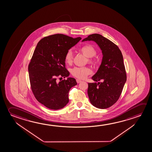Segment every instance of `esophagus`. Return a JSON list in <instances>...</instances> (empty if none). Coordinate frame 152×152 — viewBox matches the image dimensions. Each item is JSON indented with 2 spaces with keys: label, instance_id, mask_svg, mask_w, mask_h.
I'll list each match as a JSON object with an SVG mask.
<instances>
[{
  "label": "esophagus",
  "instance_id": "34e87169",
  "mask_svg": "<svg viewBox=\"0 0 152 152\" xmlns=\"http://www.w3.org/2000/svg\"><path fill=\"white\" fill-rule=\"evenodd\" d=\"M76 82H77V83H80L82 82V80H78V79H77V80H76Z\"/></svg>",
  "mask_w": 152,
  "mask_h": 152
}]
</instances>
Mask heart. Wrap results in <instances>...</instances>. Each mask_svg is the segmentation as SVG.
I'll list each match as a JSON object with an SVG mask.
<instances>
[{"label": "heart", "instance_id": "obj_1", "mask_svg": "<svg viewBox=\"0 0 152 152\" xmlns=\"http://www.w3.org/2000/svg\"><path fill=\"white\" fill-rule=\"evenodd\" d=\"M80 51L86 57L89 58L87 61L90 64H94V60L91 58L93 57L96 54V51L94 48L90 45H85L80 49ZM72 52L71 50L68 51L65 56V60L68 64H72ZM71 73L74 77L79 79H84L88 75L92 73V70L88 67H74L71 70Z\"/></svg>", "mask_w": 152, "mask_h": 152}]
</instances>
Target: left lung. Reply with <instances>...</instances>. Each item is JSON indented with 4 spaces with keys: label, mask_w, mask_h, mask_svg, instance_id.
<instances>
[{
    "label": "left lung",
    "mask_w": 152,
    "mask_h": 152,
    "mask_svg": "<svg viewBox=\"0 0 152 152\" xmlns=\"http://www.w3.org/2000/svg\"><path fill=\"white\" fill-rule=\"evenodd\" d=\"M96 43L102 51V62L92 77L95 82L88 83V96L95 107L107 109L119 99L127 80L122 53L110 40L99 34H93L82 40Z\"/></svg>",
    "instance_id": "obj_1"
}]
</instances>
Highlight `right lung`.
<instances>
[{"label":"right lung","instance_id":"1","mask_svg":"<svg viewBox=\"0 0 152 152\" xmlns=\"http://www.w3.org/2000/svg\"><path fill=\"white\" fill-rule=\"evenodd\" d=\"M81 39L56 34L43 38L35 48L28 67L31 88L36 99L50 109L65 107L69 90L77 85L75 78L68 77L65 56ZM58 77L68 79L58 82Z\"/></svg>","mask_w":152,"mask_h":152}]
</instances>
